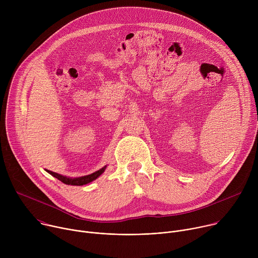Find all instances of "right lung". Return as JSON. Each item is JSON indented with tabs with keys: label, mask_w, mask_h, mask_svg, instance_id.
<instances>
[{
	"label": "right lung",
	"mask_w": 258,
	"mask_h": 258,
	"mask_svg": "<svg viewBox=\"0 0 258 258\" xmlns=\"http://www.w3.org/2000/svg\"><path fill=\"white\" fill-rule=\"evenodd\" d=\"M106 166L99 169L98 171H95L94 173L92 174H89V175H85V176H81V177H76V178H70V177H66L64 175H61L59 173H56V172H53L51 170H47L50 174H52L53 176H55L56 178H58L59 180H61L62 182L66 183V185H71V186H83V185H86V183H89L91 181H93L94 179H96L98 176H100L104 170H105Z\"/></svg>",
	"instance_id": "1"
}]
</instances>
